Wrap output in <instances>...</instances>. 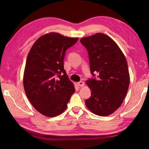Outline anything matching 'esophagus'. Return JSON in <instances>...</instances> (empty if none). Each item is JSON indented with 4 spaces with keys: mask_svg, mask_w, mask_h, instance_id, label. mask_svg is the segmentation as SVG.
Returning <instances> with one entry per match:
<instances>
[{
    "mask_svg": "<svg viewBox=\"0 0 149 149\" xmlns=\"http://www.w3.org/2000/svg\"><path fill=\"white\" fill-rule=\"evenodd\" d=\"M77 84L78 86H79L80 87H83L84 85V83L83 81H79L78 83H77Z\"/></svg>",
    "mask_w": 149,
    "mask_h": 149,
    "instance_id": "1",
    "label": "esophagus"
}]
</instances>
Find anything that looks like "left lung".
Wrapping results in <instances>:
<instances>
[{
    "label": "left lung",
    "instance_id": "8db88e82",
    "mask_svg": "<svg viewBox=\"0 0 149 149\" xmlns=\"http://www.w3.org/2000/svg\"><path fill=\"white\" fill-rule=\"evenodd\" d=\"M80 42L88 50L91 74H98L97 80L86 81L91 91L86 106L97 116H109L127 94L130 81L127 62L119 46L107 35L97 33L82 38Z\"/></svg>",
    "mask_w": 149,
    "mask_h": 149
}]
</instances>
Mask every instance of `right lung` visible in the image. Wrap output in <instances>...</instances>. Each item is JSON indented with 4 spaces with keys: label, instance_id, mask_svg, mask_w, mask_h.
Listing matches in <instances>:
<instances>
[{
    "label": "right lung",
    "instance_id": "right-lung-1",
    "mask_svg": "<svg viewBox=\"0 0 149 149\" xmlns=\"http://www.w3.org/2000/svg\"><path fill=\"white\" fill-rule=\"evenodd\" d=\"M78 38L51 32L39 37L26 58L23 83L25 92L35 109L49 118L60 115L75 91L64 69L66 49Z\"/></svg>",
    "mask_w": 149,
    "mask_h": 149
}]
</instances>
